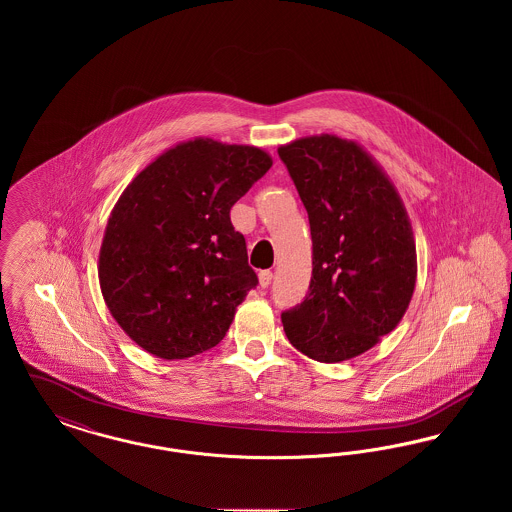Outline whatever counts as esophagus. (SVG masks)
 I'll use <instances>...</instances> for the list:
<instances>
[{
    "label": "esophagus",
    "mask_w": 512,
    "mask_h": 512,
    "mask_svg": "<svg viewBox=\"0 0 512 512\" xmlns=\"http://www.w3.org/2000/svg\"><path fill=\"white\" fill-rule=\"evenodd\" d=\"M270 280H272V272H270V270H261V272H259V286H261V288H268Z\"/></svg>",
    "instance_id": "esophagus-1"
}]
</instances>
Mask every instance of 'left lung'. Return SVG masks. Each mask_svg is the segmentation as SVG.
Returning a JSON list of instances; mask_svg holds the SVG:
<instances>
[{
    "instance_id": "left-lung-1",
    "label": "left lung",
    "mask_w": 512,
    "mask_h": 512,
    "mask_svg": "<svg viewBox=\"0 0 512 512\" xmlns=\"http://www.w3.org/2000/svg\"><path fill=\"white\" fill-rule=\"evenodd\" d=\"M307 209L313 276L307 297L282 313L288 340L318 363L374 347L401 322L416 284L407 209L365 147L334 134L278 147Z\"/></svg>"
}]
</instances>
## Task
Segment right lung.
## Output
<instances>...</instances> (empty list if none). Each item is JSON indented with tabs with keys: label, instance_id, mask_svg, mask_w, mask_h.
<instances>
[{
	"label": "right lung",
	"instance_id": "obj_1",
	"mask_svg": "<svg viewBox=\"0 0 512 512\" xmlns=\"http://www.w3.org/2000/svg\"><path fill=\"white\" fill-rule=\"evenodd\" d=\"M272 167L265 149L194 138L126 186L99 249L109 313L147 353L188 359L215 347L259 280L232 205Z\"/></svg>",
	"mask_w": 512,
	"mask_h": 512
}]
</instances>
